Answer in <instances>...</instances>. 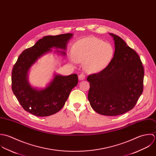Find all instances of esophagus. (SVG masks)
I'll list each match as a JSON object with an SVG mask.
<instances>
[{
	"mask_svg": "<svg viewBox=\"0 0 156 156\" xmlns=\"http://www.w3.org/2000/svg\"><path fill=\"white\" fill-rule=\"evenodd\" d=\"M85 78H86V76H85V75L83 74V73L80 74V75H79V76H78V78H79V80H80V81L84 80L85 79Z\"/></svg>",
	"mask_w": 156,
	"mask_h": 156,
	"instance_id": "1",
	"label": "esophagus"
}]
</instances>
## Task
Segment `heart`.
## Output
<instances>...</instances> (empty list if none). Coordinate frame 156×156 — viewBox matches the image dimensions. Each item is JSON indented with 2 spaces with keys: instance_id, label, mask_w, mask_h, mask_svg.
I'll return each mask as SVG.
<instances>
[{
  "instance_id": "b5f03b06",
  "label": "heart",
  "mask_w": 156,
  "mask_h": 156,
  "mask_svg": "<svg viewBox=\"0 0 156 156\" xmlns=\"http://www.w3.org/2000/svg\"><path fill=\"white\" fill-rule=\"evenodd\" d=\"M73 62H84L85 69L97 72L105 68L114 55L113 46L96 37H89L76 42L72 48Z\"/></svg>"
}]
</instances>
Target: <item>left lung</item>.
Wrapping results in <instances>:
<instances>
[{
    "label": "left lung",
    "instance_id": "left-lung-1",
    "mask_svg": "<svg viewBox=\"0 0 156 156\" xmlns=\"http://www.w3.org/2000/svg\"><path fill=\"white\" fill-rule=\"evenodd\" d=\"M114 57L102 71L89 75L88 99L94 110L105 116H118L131 110L143 92L144 69L136 52L119 36Z\"/></svg>",
    "mask_w": 156,
    "mask_h": 156
}]
</instances>
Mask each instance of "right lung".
<instances>
[{
  "instance_id": "add662e5",
  "label": "right lung",
  "mask_w": 156,
  "mask_h": 156,
  "mask_svg": "<svg viewBox=\"0 0 156 156\" xmlns=\"http://www.w3.org/2000/svg\"><path fill=\"white\" fill-rule=\"evenodd\" d=\"M73 34L48 35L40 39L31 48L19 55L12 70V90L25 110L37 116H48L59 112L73 88L78 84V75L62 76L56 74L43 89L32 87L28 80L32 66L44 54L51 52L52 48L66 49L67 42ZM62 55L64 51H57Z\"/></svg>"
}]
</instances>
